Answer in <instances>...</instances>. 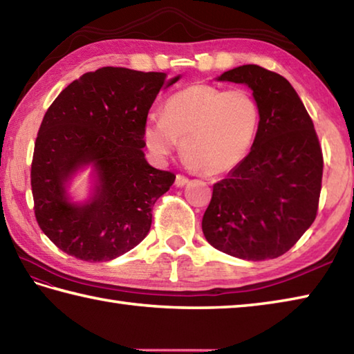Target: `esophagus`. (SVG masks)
Wrapping results in <instances>:
<instances>
[{"label": "esophagus", "instance_id": "1", "mask_svg": "<svg viewBox=\"0 0 354 354\" xmlns=\"http://www.w3.org/2000/svg\"><path fill=\"white\" fill-rule=\"evenodd\" d=\"M187 184H189V178H185L184 175H176V179H175L176 187H184Z\"/></svg>", "mask_w": 354, "mask_h": 354}]
</instances>
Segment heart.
Returning <instances> with one entry per match:
<instances>
[{
	"instance_id": "1",
	"label": "heart",
	"mask_w": 354,
	"mask_h": 354,
	"mask_svg": "<svg viewBox=\"0 0 354 354\" xmlns=\"http://www.w3.org/2000/svg\"><path fill=\"white\" fill-rule=\"evenodd\" d=\"M259 126V104L250 92L193 84L165 101L164 116L145 118L142 136L151 155L161 161L181 142L192 167L223 175L250 153Z\"/></svg>"
}]
</instances>
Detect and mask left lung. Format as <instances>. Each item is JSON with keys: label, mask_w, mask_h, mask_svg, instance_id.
<instances>
[{"label": "left lung", "mask_w": 354, "mask_h": 354, "mask_svg": "<svg viewBox=\"0 0 354 354\" xmlns=\"http://www.w3.org/2000/svg\"><path fill=\"white\" fill-rule=\"evenodd\" d=\"M216 81L252 90L261 126L248 156L213 185L203 233L210 245L234 258L274 259L316 218L324 169L319 140L299 95L283 76L247 64Z\"/></svg>", "instance_id": "1"}]
</instances>
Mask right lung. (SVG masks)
<instances>
[{"mask_svg": "<svg viewBox=\"0 0 354 354\" xmlns=\"http://www.w3.org/2000/svg\"><path fill=\"white\" fill-rule=\"evenodd\" d=\"M181 80L102 67L71 82L46 112L35 142L32 195L38 225L59 250L112 261L147 236L151 209L175 183L144 155V122L159 90ZM90 169L89 195L75 200V176Z\"/></svg>", "mask_w": 354, "mask_h": 354, "instance_id": "right-lung-1", "label": "right lung"}]
</instances>
